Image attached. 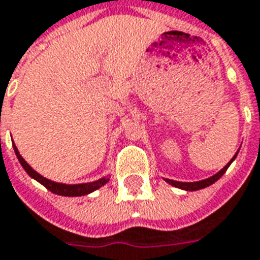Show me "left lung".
<instances>
[{
    "mask_svg": "<svg viewBox=\"0 0 260 260\" xmlns=\"http://www.w3.org/2000/svg\"><path fill=\"white\" fill-rule=\"evenodd\" d=\"M238 151L236 153V154L233 155V158L229 161L228 164L224 165L219 172H216L215 175H212V176H209V178L207 179H203V180H199V182H178V180H172V179H167L164 178V180L167 182V183H169L171 186H174V187H178V189H182V190H186V191H196V190H201V189H205V187H208V186H211V184H213L218 179H220L223 176V174L228 171V168L230 167V164H232L233 161L236 159V157H237Z\"/></svg>",
    "mask_w": 260,
    "mask_h": 260,
    "instance_id": "8db88e82",
    "label": "left lung"
}]
</instances>
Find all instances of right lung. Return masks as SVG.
Segmentation results:
<instances>
[{
    "label": "right lung",
    "mask_w": 260,
    "mask_h": 260,
    "mask_svg": "<svg viewBox=\"0 0 260 260\" xmlns=\"http://www.w3.org/2000/svg\"><path fill=\"white\" fill-rule=\"evenodd\" d=\"M13 145V150H15V154H16L19 162L23 167V169L27 172L32 179H36L38 183H41L42 186H45L49 191H52L53 194H57V196H64V197H80V196H86V194L92 193L95 190L101 189L102 186H105L107 182H109V178L107 176H103V178L98 179V180H93V182H88V183H78V184H66V183H57V182H53L51 179L44 178L42 175H40L37 171L30 167V165L24 161L17 147Z\"/></svg>",
    "instance_id": "obj_1"
}]
</instances>
